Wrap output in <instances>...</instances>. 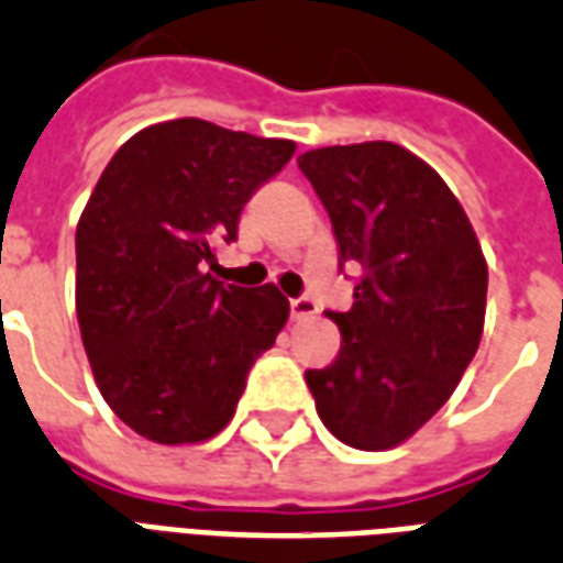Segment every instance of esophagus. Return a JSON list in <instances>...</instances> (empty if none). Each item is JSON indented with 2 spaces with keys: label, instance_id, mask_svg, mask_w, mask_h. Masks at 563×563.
Listing matches in <instances>:
<instances>
[{
  "label": "esophagus",
  "instance_id": "1",
  "mask_svg": "<svg viewBox=\"0 0 563 563\" xmlns=\"http://www.w3.org/2000/svg\"><path fill=\"white\" fill-rule=\"evenodd\" d=\"M289 310H291V319L303 321V319H312V316L319 312V303H316L312 298H291Z\"/></svg>",
  "mask_w": 563,
  "mask_h": 563
}]
</instances>
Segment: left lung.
<instances>
[{"label": "left lung", "instance_id": "left-lung-1", "mask_svg": "<svg viewBox=\"0 0 563 563\" xmlns=\"http://www.w3.org/2000/svg\"><path fill=\"white\" fill-rule=\"evenodd\" d=\"M303 177L328 209L339 260L357 263L336 360L310 368L321 422L351 449L405 443L452 398L487 310V260L434 167L393 141L307 150Z\"/></svg>", "mask_w": 563, "mask_h": 563}]
</instances>
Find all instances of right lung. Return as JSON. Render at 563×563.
I'll use <instances>...</instances> for the list:
<instances>
[{
	"label": "right lung",
	"mask_w": 563,
	"mask_h": 563,
	"mask_svg": "<svg viewBox=\"0 0 563 563\" xmlns=\"http://www.w3.org/2000/svg\"><path fill=\"white\" fill-rule=\"evenodd\" d=\"M295 141L179 118L111 156L76 227V316L106 405L162 445L224 431L253 360L289 321L274 283L214 280V244ZM212 268V265H209Z\"/></svg>",
	"instance_id": "right-lung-1"
}]
</instances>
